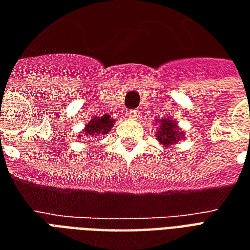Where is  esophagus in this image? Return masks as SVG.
I'll use <instances>...</instances> for the list:
<instances>
[{
    "label": "esophagus",
    "mask_w": 250,
    "mask_h": 250,
    "mask_svg": "<svg viewBox=\"0 0 250 250\" xmlns=\"http://www.w3.org/2000/svg\"><path fill=\"white\" fill-rule=\"evenodd\" d=\"M127 116H128L130 119L136 120V119H139V116H141V112H139L138 109H131V111H128V112H127Z\"/></svg>",
    "instance_id": "obj_1"
}]
</instances>
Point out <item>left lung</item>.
Segmentation results:
<instances>
[{"instance_id": "8db88e82", "label": "left lung", "mask_w": 250, "mask_h": 250, "mask_svg": "<svg viewBox=\"0 0 250 250\" xmlns=\"http://www.w3.org/2000/svg\"><path fill=\"white\" fill-rule=\"evenodd\" d=\"M155 122L158 123L155 138L161 145H163V147L174 146L185 136L184 131L178 127V122L171 118H162Z\"/></svg>"}]
</instances>
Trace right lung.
I'll list each match as a JSON object with an SVG mask.
<instances>
[{"label": "right lung", "instance_id": "right-lung-1", "mask_svg": "<svg viewBox=\"0 0 250 250\" xmlns=\"http://www.w3.org/2000/svg\"><path fill=\"white\" fill-rule=\"evenodd\" d=\"M115 120L109 115L96 116L93 119L88 120V123L83 130V134H79V138H96L108 134L112 130Z\"/></svg>", "mask_w": 250, "mask_h": 250}]
</instances>
